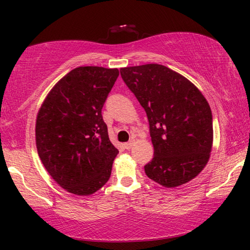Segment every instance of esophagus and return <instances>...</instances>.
Returning a JSON list of instances; mask_svg holds the SVG:
<instances>
[{
  "label": "esophagus",
  "mask_w": 250,
  "mask_h": 250,
  "mask_svg": "<svg viewBox=\"0 0 250 250\" xmlns=\"http://www.w3.org/2000/svg\"><path fill=\"white\" fill-rule=\"evenodd\" d=\"M134 143H135V140H134V139H132V140H131V141L125 143V147L126 150H130L131 147H132V146H134Z\"/></svg>",
  "instance_id": "obj_1"
}]
</instances>
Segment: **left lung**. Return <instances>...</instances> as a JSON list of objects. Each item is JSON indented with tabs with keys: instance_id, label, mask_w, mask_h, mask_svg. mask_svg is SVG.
Listing matches in <instances>:
<instances>
[{
	"instance_id": "1",
	"label": "left lung",
	"mask_w": 250,
	"mask_h": 250,
	"mask_svg": "<svg viewBox=\"0 0 250 250\" xmlns=\"http://www.w3.org/2000/svg\"><path fill=\"white\" fill-rule=\"evenodd\" d=\"M121 77L146 110L154 156L147 177L166 188L188 183L203 171L213 146L208 103L184 76L159 64L125 67Z\"/></svg>"
}]
</instances>
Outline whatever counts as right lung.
Instances as JSON below:
<instances>
[{"instance_id":"1","label":"right lung","mask_w":250,"mask_h":250,"mask_svg":"<svg viewBox=\"0 0 250 250\" xmlns=\"http://www.w3.org/2000/svg\"><path fill=\"white\" fill-rule=\"evenodd\" d=\"M119 76L117 68L83 66L52 88L36 118L40 159L56 183L88 196L107 183L119 153L109 140L101 109Z\"/></svg>"}]
</instances>
